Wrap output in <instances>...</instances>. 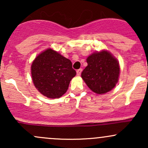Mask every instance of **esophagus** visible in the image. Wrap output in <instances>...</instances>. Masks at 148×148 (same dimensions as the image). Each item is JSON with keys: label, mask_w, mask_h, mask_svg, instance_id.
<instances>
[{"label": "esophagus", "mask_w": 148, "mask_h": 148, "mask_svg": "<svg viewBox=\"0 0 148 148\" xmlns=\"http://www.w3.org/2000/svg\"><path fill=\"white\" fill-rule=\"evenodd\" d=\"M81 72H82V69H78V70H76V74H77V76L81 75Z\"/></svg>", "instance_id": "obj_1"}]
</instances>
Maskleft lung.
<instances>
[{
  "label": "left lung",
  "instance_id": "8db88e82",
  "mask_svg": "<svg viewBox=\"0 0 148 148\" xmlns=\"http://www.w3.org/2000/svg\"><path fill=\"white\" fill-rule=\"evenodd\" d=\"M86 61L88 65L81 73V78L88 87L97 95L113 90L120 76V64L117 58L103 49L90 54Z\"/></svg>",
  "mask_w": 148,
  "mask_h": 148
}]
</instances>
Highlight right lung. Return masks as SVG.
<instances>
[{
    "label": "right lung",
    "instance_id": "1",
    "mask_svg": "<svg viewBox=\"0 0 148 148\" xmlns=\"http://www.w3.org/2000/svg\"><path fill=\"white\" fill-rule=\"evenodd\" d=\"M30 69L35 87L50 99L63 95L76 74L70 60L51 48L43 51L34 59Z\"/></svg>",
    "mask_w": 148,
    "mask_h": 148
}]
</instances>
